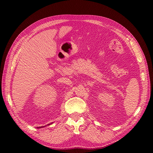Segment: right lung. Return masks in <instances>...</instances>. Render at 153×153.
I'll return each mask as SVG.
<instances>
[{
    "label": "right lung",
    "instance_id": "1",
    "mask_svg": "<svg viewBox=\"0 0 153 153\" xmlns=\"http://www.w3.org/2000/svg\"><path fill=\"white\" fill-rule=\"evenodd\" d=\"M51 123V124H52ZM50 124H48V125H50ZM45 126H39V127H37V128H43V127H45Z\"/></svg>",
    "mask_w": 153,
    "mask_h": 153
}]
</instances>
